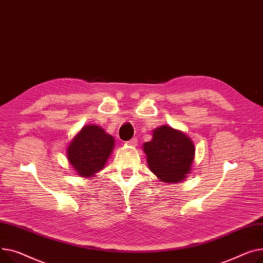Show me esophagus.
Returning a JSON list of instances; mask_svg holds the SVG:
<instances>
[{
  "label": "esophagus",
  "mask_w": 263,
  "mask_h": 263,
  "mask_svg": "<svg viewBox=\"0 0 263 263\" xmlns=\"http://www.w3.org/2000/svg\"><path fill=\"white\" fill-rule=\"evenodd\" d=\"M137 142H138L137 138H133V139H130L129 141H127L126 143H127L128 145H133V146H135V145H137Z\"/></svg>",
  "instance_id": "1"
}]
</instances>
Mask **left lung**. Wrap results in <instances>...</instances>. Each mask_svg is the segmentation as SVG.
I'll return each instance as SVG.
<instances>
[{"label": "left lung", "mask_w": 263, "mask_h": 263, "mask_svg": "<svg viewBox=\"0 0 263 263\" xmlns=\"http://www.w3.org/2000/svg\"><path fill=\"white\" fill-rule=\"evenodd\" d=\"M151 171L165 183H178L191 172L195 147L180 130L163 125L153 130L149 142L143 144Z\"/></svg>", "instance_id": "8db88e82"}]
</instances>
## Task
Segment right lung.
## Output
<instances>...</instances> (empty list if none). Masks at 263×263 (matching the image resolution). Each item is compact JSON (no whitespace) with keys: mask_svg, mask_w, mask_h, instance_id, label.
Listing matches in <instances>:
<instances>
[{"mask_svg":"<svg viewBox=\"0 0 263 263\" xmlns=\"http://www.w3.org/2000/svg\"><path fill=\"white\" fill-rule=\"evenodd\" d=\"M115 138L98 125H86L67 148L68 160L77 175L91 177L104 167L111 155Z\"/></svg>","mask_w":263,"mask_h":263,"instance_id":"right-lung-1","label":"right lung"}]
</instances>
